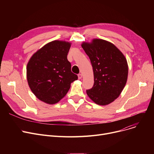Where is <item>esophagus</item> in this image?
Listing matches in <instances>:
<instances>
[{
    "instance_id": "obj_1",
    "label": "esophagus",
    "mask_w": 154,
    "mask_h": 154,
    "mask_svg": "<svg viewBox=\"0 0 154 154\" xmlns=\"http://www.w3.org/2000/svg\"><path fill=\"white\" fill-rule=\"evenodd\" d=\"M82 77V75L81 74H78V78H79V79H81Z\"/></svg>"
}]
</instances>
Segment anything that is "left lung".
Segmentation results:
<instances>
[{"label":"left lung","mask_w":154,"mask_h":154,"mask_svg":"<svg viewBox=\"0 0 154 154\" xmlns=\"http://www.w3.org/2000/svg\"><path fill=\"white\" fill-rule=\"evenodd\" d=\"M82 47L93 67L94 84L87 94L95 103L106 106L122 92L128 76V65L124 54L113 44L102 39L84 42Z\"/></svg>","instance_id":"obj_1"}]
</instances>
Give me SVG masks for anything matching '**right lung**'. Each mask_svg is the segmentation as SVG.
Wrapping results in <instances>:
<instances>
[{
    "label": "right lung",
    "instance_id": "1",
    "mask_svg": "<svg viewBox=\"0 0 154 154\" xmlns=\"http://www.w3.org/2000/svg\"><path fill=\"white\" fill-rule=\"evenodd\" d=\"M71 44L54 40L40 48L27 66V79L32 92L41 101L54 104L66 95L70 84L78 79L71 71L67 54Z\"/></svg>",
    "mask_w": 154,
    "mask_h": 154
}]
</instances>
